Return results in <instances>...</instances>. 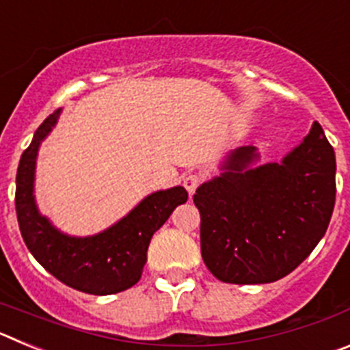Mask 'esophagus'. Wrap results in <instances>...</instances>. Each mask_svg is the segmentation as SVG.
I'll return each mask as SVG.
<instances>
[{
  "mask_svg": "<svg viewBox=\"0 0 350 350\" xmlns=\"http://www.w3.org/2000/svg\"><path fill=\"white\" fill-rule=\"evenodd\" d=\"M182 184H184V187L187 189L189 196H193L194 191L198 189V185L202 184V177H200L198 173H189V175H185L184 180H182Z\"/></svg>",
  "mask_w": 350,
  "mask_h": 350,
  "instance_id": "1",
  "label": "esophagus"
}]
</instances>
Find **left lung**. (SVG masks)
I'll list each match as a JSON object with an SVG mask.
<instances>
[{"label":"left lung","instance_id":"8db88e82","mask_svg":"<svg viewBox=\"0 0 350 350\" xmlns=\"http://www.w3.org/2000/svg\"><path fill=\"white\" fill-rule=\"evenodd\" d=\"M256 157L254 147L237 148L221 177L193 196L203 261L228 284H267L291 273L324 237L335 206V150L319 122L280 165L249 168Z\"/></svg>","mask_w":350,"mask_h":350}]
</instances>
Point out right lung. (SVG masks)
Returning <instances> with one entry per match:
<instances>
[{"label":"right lung","instance_id":"add662e5","mask_svg":"<svg viewBox=\"0 0 350 350\" xmlns=\"http://www.w3.org/2000/svg\"><path fill=\"white\" fill-rule=\"evenodd\" d=\"M61 110L43 120L21 156L15 185V212L29 252L57 280L88 295H113L140 280L152 234L175 206L187 202L184 187L150 194L135 210L96 237L75 238L57 231L38 213L33 196L35 163L40 142L57 122Z\"/></svg>","mask_w":350,"mask_h":350}]
</instances>
